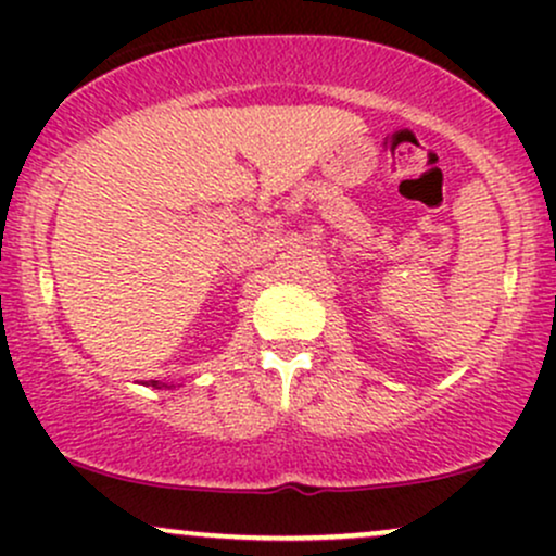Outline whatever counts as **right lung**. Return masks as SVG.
Here are the masks:
<instances>
[{
  "instance_id": "1",
  "label": "right lung",
  "mask_w": 556,
  "mask_h": 556,
  "mask_svg": "<svg viewBox=\"0 0 556 556\" xmlns=\"http://www.w3.org/2000/svg\"><path fill=\"white\" fill-rule=\"evenodd\" d=\"M151 384H154V387H156V381H151Z\"/></svg>"
}]
</instances>
